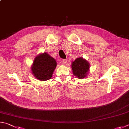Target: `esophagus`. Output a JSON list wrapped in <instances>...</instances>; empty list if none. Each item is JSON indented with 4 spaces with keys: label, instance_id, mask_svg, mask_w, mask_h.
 I'll use <instances>...</instances> for the list:
<instances>
[{
    "label": "esophagus",
    "instance_id": "obj_1",
    "mask_svg": "<svg viewBox=\"0 0 129 129\" xmlns=\"http://www.w3.org/2000/svg\"><path fill=\"white\" fill-rule=\"evenodd\" d=\"M67 59H63V60H62L63 64H66V63H67Z\"/></svg>",
    "mask_w": 129,
    "mask_h": 129
}]
</instances>
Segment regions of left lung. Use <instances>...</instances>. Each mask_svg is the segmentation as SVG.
Listing matches in <instances>:
<instances>
[{
	"label": "left lung",
	"instance_id": "1",
	"mask_svg": "<svg viewBox=\"0 0 129 129\" xmlns=\"http://www.w3.org/2000/svg\"><path fill=\"white\" fill-rule=\"evenodd\" d=\"M72 70L74 75L78 78H85L89 69V64L86 60L83 58H78L72 63Z\"/></svg>",
	"mask_w": 129,
	"mask_h": 129
}]
</instances>
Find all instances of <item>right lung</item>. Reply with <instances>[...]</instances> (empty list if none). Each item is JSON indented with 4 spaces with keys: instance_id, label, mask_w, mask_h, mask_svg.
Returning <instances> with one entry per match:
<instances>
[{
    "instance_id": "obj_1",
    "label": "right lung",
    "mask_w": 129,
    "mask_h": 129,
    "mask_svg": "<svg viewBox=\"0 0 129 129\" xmlns=\"http://www.w3.org/2000/svg\"><path fill=\"white\" fill-rule=\"evenodd\" d=\"M56 66V62L48 54L44 53L38 55L31 67L33 75L40 80L50 79Z\"/></svg>"
}]
</instances>
